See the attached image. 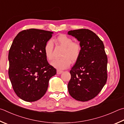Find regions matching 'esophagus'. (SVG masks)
Returning a JSON list of instances; mask_svg holds the SVG:
<instances>
[{
	"mask_svg": "<svg viewBox=\"0 0 124 124\" xmlns=\"http://www.w3.org/2000/svg\"><path fill=\"white\" fill-rule=\"evenodd\" d=\"M63 73L62 70H57V74H61Z\"/></svg>",
	"mask_w": 124,
	"mask_h": 124,
	"instance_id": "esophagus-1",
	"label": "esophagus"
}]
</instances>
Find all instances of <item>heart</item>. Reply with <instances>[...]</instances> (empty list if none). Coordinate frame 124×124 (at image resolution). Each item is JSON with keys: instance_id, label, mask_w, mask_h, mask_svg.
I'll list each match as a JSON object with an SVG mask.
<instances>
[{"instance_id": "heart-1", "label": "heart", "mask_w": 124, "mask_h": 124, "mask_svg": "<svg viewBox=\"0 0 124 124\" xmlns=\"http://www.w3.org/2000/svg\"><path fill=\"white\" fill-rule=\"evenodd\" d=\"M56 42L64 47L61 56L62 57L54 60L51 64L57 69H64L72 63L76 62L81 53V46L78 42H73L70 37L66 35H58ZM44 51L47 60L53 59V44L51 40H48L44 47Z\"/></svg>"}]
</instances>
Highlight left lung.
Segmentation results:
<instances>
[{
  "instance_id": "8db88e82",
  "label": "left lung",
  "mask_w": 124,
  "mask_h": 124,
  "mask_svg": "<svg viewBox=\"0 0 124 124\" xmlns=\"http://www.w3.org/2000/svg\"><path fill=\"white\" fill-rule=\"evenodd\" d=\"M81 46L79 58L72 67L68 84L70 95L75 100L87 101L100 93L107 79V57L102 40L88 29L71 30Z\"/></svg>"
}]
</instances>
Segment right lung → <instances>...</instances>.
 I'll use <instances>...</instances> for the list:
<instances>
[{
  "instance_id": "1",
  "label": "right lung",
  "mask_w": 124,
  "mask_h": 124,
  "mask_svg": "<svg viewBox=\"0 0 124 124\" xmlns=\"http://www.w3.org/2000/svg\"><path fill=\"white\" fill-rule=\"evenodd\" d=\"M53 33L35 29L22 31L9 50V78L15 93L27 102L40 99L46 93L50 78L56 74L44 51Z\"/></svg>"
}]
</instances>
